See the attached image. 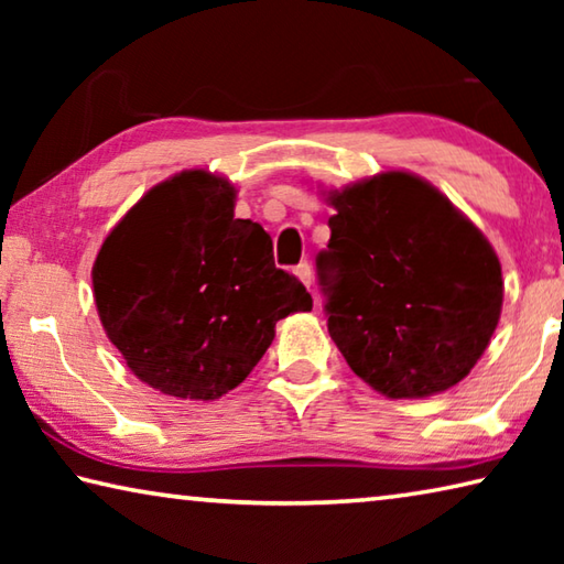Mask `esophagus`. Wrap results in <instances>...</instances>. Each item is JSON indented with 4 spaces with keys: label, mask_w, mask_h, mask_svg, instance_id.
I'll list each match as a JSON object with an SVG mask.
<instances>
[{
    "label": "esophagus",
    "mask_w": 564,
    "mask_h": 564,
    "mask_svg": "<svg viewBox=\"0 0 564 564\" xmlns=\"http://www.w3.org/2000/svg\"><path fill=\"white\" fill-rule=\"evenodd\" d=\"M295 275H299L301 283L305 285V289H311V283H313V271H311V263H308V261H301L299 265H295Z\"/></svg>",
    "instance_id": "34e87169"
}]
</instances>
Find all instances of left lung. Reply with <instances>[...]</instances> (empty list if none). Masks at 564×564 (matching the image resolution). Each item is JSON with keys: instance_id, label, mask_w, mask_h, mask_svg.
<instances>
[{"instance_id": "obj_1", "label": "left lung", "mask_w": 564, "mask_h": 564, "mask_svg": "<svg viewBox=\"0 0 564 564\" xmlns=\"http://www.w3.org/2000/svg\"><path fill=\"white\" fill-rule=\"evenodd\" d=\"M318 253L328 333L386 398H427L470 373L502 311L498 253L435 186L388 171L330 191Z\"/></svg>"}]
</instances>
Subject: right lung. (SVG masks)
<instances>
[{"instance_id":"1","label":"right lung","mask_w":564,"mask_h":564,"mask_svg":"<svg viewBox=\"0 0 564 564\" xmlns=\"http://www.w3.org/2000/svg\"><path fill=\"white\" fill-rule=\"evenodd\" d=\"M236 188L204 169L147 191L94 261V301L131 373L174 398L216 400L243 383L275 323L311 311L275 269L271 236L234 216Z\"/></svg>"}]
</instances>
